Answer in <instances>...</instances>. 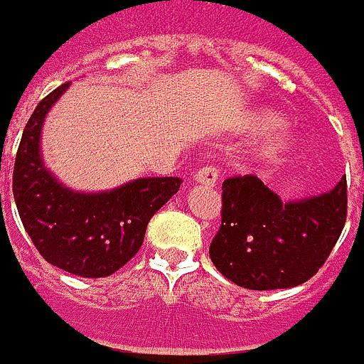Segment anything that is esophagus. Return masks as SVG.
<instances>
[{
    "label": "esophagus",
    "mask_w": 364,
    "mask_h": 364,
    "mask_svg": "<svg viewBox=\"0 0 364 364\" xmlns=\"http://www.w3.org/2000/svg\"><path fill=\"white\" fill-rule=\"evenodd\" d=\"M194 182L200 184V186H215L218 182V170L217 166H206V168H200L194 172Z\"/></svg>",
    "instance_id": "obj_1"
}]
</instances>
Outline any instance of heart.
Returning <instances> with one entry per match:
<instances>
[{
    "mask_svg": "<svg viewBox=\"0 0 364 364\" xmlns=\"http://www.w3.org/2000/svg\"><path fill=\"white\" fill-rule=\"evenodd\" d=\"M286 125V121L282 119L277 113L273 111H267V109H255L251 111L243 121V129H247L253 135H261V133H271L272 131L282 129ZM298 144V137L294 133L289 132H278L277 134H272L261 146V154L263 156H272V158H277V156H284L287 151H291Z\"/></svg>",
    "mask_w": 364,
    "mask_h": 364,
    "instance_id": "1",
    "label": "heart"
}]
</instances>
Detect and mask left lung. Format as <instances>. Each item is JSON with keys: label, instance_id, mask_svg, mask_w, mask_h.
Returning a JSON list of instances; mask_svg holds the SVG:
<instances>
[{"label": "left lung", "instance_id": "obj_1", "mask_svg": "<svg viewBox=\"0 0 364 364\" xmlns=\"http://www.w3.org/2000/svg\"><path fill=\"white\" fill-rule=\"evenodd\" d=\"M346 220V176L328 192L282 200L257 176L223 182V225L210 243L218 272L247 289L308 282L338 241Z\"/></svg>", "mask_w": 364, "mask_h": 364}]
</instances>
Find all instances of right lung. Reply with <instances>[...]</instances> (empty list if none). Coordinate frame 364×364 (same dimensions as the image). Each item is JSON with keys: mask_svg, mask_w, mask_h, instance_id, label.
Listing matches in <instances>:
<instances>
[{"mask_svg": "<svg viewBox=\"0 0 364 364\" xmlns=\"http://www.w3.org/2000/svg\"><path fill=\"white\" fill-rule=\"evenodd\" d=\"M68 87L42 99L26 123L14 166V198L23 229L48 263L80 277H107L139 251L149 218L178 192L182 178H137L101 192L64 186L42 158V127Z\"/></svg>", "mask_w": 364, "mask_h": 364, "instance_id": "obj_1", "label": "right lung"}]
</instances>
